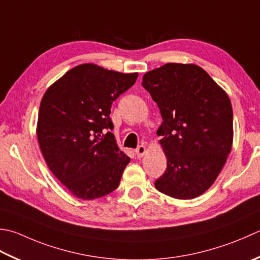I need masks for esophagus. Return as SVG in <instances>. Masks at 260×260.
I'll use <instances>...</instances> for the list:
<instances>
[{"mask_svg":"<svg viewBox=\"0 0 260 260\" xmlns=\"http://www.w3.org/2000/svg\"><path fill=\"white\" fill-rule=\"evenodd\" d=\"M145 152H146V149L144 145H140V146H137V149H135V154L137 155V157L143 156L145 154Z\"/></svg>","mask_w":260,"mask_h":260,"instance_id":"34e87169","label":"esophagus"}]
</instances>
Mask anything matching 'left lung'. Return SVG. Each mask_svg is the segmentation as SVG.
<instances>
[{
  "mask_svg": "<svg viewBox=\"0 0 260 260\" xmlns=\"http://www.w3.org/2000/svg\"><path fill=\"white\" fill-rule=\"evenodd\" d=\"M143 88L160 109L156 134L167 156L159 191L191 200L210 188L224 166L233 140L228 94L200 66L168 63L143 76Z\"/></svg>",
  "mask_w": 260,
  "mask_h": 260,
  "instance_id": "1",
  "label": "left lung"
}]
</instances>
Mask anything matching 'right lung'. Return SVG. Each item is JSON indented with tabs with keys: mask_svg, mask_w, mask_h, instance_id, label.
Segmentation results:
<instances>
[{
	"mask_svg": "<svg viewBox=\"0 0 260 260\" xmlns=\"http://www.w3.org/2000/svg\"><path fill=\"white\" fill-rule=\"evenodd\" d=\"M137 76L82 64L66 72L43 96L37 124L40 150L50 171L81 200L115 190L131 161L111 133L110 108Z\"/></svg>",
	"mask_w": 260,
	"mask_h": 260,
	"instance_id": "right-lung-1",
	"label": "right lung"
}]
</instances>
